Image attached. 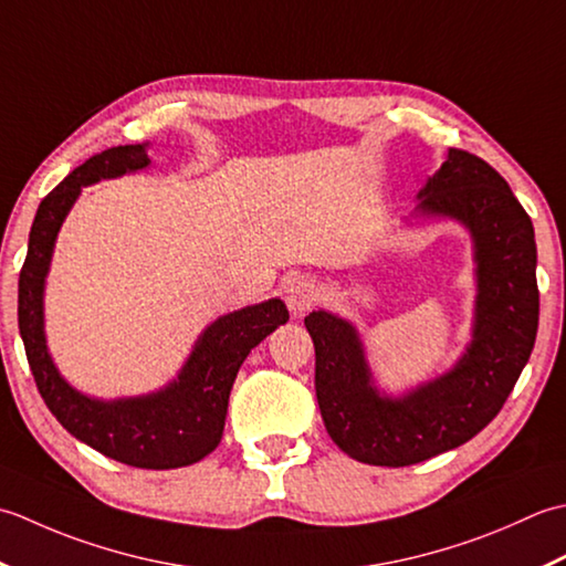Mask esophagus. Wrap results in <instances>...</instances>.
Wrapping results in <instances>:
<instances>
[{
  "label": "esophagus",
  "instance_id": "obj_1",
  "mask_svg": "<svg viewBox=\"0 0 566 566\" xmlns=\"http://www.w3.org/2000/svg\"><path fill=\"white\" fill-rule=\"evenodd\" d=\"M283 293H285V300H287V307H291L295 315H300V313H305V310H310L317 303L319 285H317L315 279H310V275L295 273L285 281Z\"/></svg>",
  "mask_w": 566,
  "mask_h": 566
}]
</instances>
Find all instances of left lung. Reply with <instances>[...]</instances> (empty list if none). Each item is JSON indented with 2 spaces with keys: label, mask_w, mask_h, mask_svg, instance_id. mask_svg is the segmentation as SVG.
Listing matches in <instances>:
<instances>
[{
  "label": "left lung",
  "mask_w": 566,
  "mask_h": 566,
  "mask_svg": "<svg viewBox=\"0 0 566 566\" xmlns=\"http://www.w3.org/2000/svg\"><path fill=\"white\" fill-rule=\"evenodd\" d=\"M418 200L420 214L452 217L474 239V332L452 371L400 398L380 396L354 325L325 310L305 317L325 428L344 454L374 467L418 464L479 434L501 412L537 337L535 229L501 172L449 148Z\"/></svg>",
  "instance_id": "left-lung-1"
}]
</instances>
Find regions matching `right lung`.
<instances>
[{"instance_id": "right-lung-1", "label": "right lung", "mask_w": 566, "mask_h": 566, "mask_svg": "<svg viewBox=\"0 0 566 566\" xmlns=\"http://www.w3.org/2000/svg\"><path fill=\"white\" fill-rule=\"evenodd\" d=\"M146 144L107 148L77 166L39 205L27 261L19 273V332L45 406L80 442L122 464L178 469L207 457L222 440L229 390L249 352L287 322L283 300L241 307L207 327L176 380L156 394L119 400L87 398L57 374L43 334V285L53 244L80 190L146 168Z\"/></svg>"}]
</instances>
